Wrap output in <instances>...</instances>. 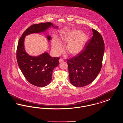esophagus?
<instances>
[{
    "label": "esophagus",
    "mask_w": 123,
    "mask_h": 123,
    "mask_svg": "<svg viewBox=\"0 0 123 123\" xmlns=\"http://www.w3.org/2000/svg\"><path fill=\"white\" fill-rule=\"evenodd\" d=\"M63 61H64V59H62V58H60L59 59V62H62Z\"/></svg>",
    "instance_id": "34e87169"
}]
</instances>
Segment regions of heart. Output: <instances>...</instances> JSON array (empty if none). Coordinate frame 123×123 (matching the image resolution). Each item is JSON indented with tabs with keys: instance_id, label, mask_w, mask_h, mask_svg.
Wrapping results in <instances>:
<instances>
[{
	"instance_id": "1",
	"label": "heart",
	"mask_w": 123,
	"mask_h": 123,
	"mask_svg": "<svg viewBox=\"0 0 123 123\" xmlns=\"http://www.w3.org/2000/svg\"><path fill=\"white\" fill-rule=\"evenodd\" d=\"M88 40V36L80 33L78 30H74L67 33L61 37V41L68 42L65 46V50L70 55H76L80 53ZM53 52L58 55L62 51L63 47L61 42L56 37H54L52 42Z\"/></svg>"
}]
</instances>
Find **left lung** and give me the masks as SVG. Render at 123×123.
Listing matches in <instances>:
<instances>
[{"mask_svg":"<svg viewBox=\"0 0 123 123\" xmlns=\"http://www.w3.org/2000/svg\"><path fill=\"white\" fill-rule=\"evenodd\" d=\"M93 36L86 43L85 50L67 59L70 83L76 87L91 83L101 70L105 50L101 35L92 29Z\"/></svg>","mask_w":123,"mask_h":123,"instance_id":"obj_1","label":"left lung"}]
</instances>
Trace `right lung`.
<instances>
[{
  "label": "right lung",
  "instance_id": "1",
  "mask_svg": "<svg viewBox=\"0 0 123 123\" xmlns=\"http://www.w3.org/2000/svg\"><path fill=\"white\" fill-rule=\"evenodd\" d=\"M51 26L58 27L50 22L32 25L24 32L18 43L17 59L18 66L27 80L37 87H43L51 82L53 70L59 65V58L52 57L47 52L37 57L29 56L24 49V39L26 35L45 32ZM47 38L48 41L51 39L49 35Z\"/></svg>",
  "mask_w": 123,
  "mask_h": 123
}]
</instances>
